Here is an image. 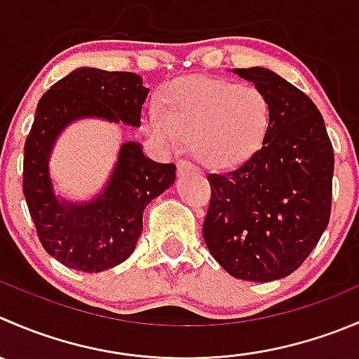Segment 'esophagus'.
<instances>
[{"instance_id":"obj_1","label":"esophagus","mask_w":359,"mask_h":359,"mask_svg":"<svg viewBox=\"0 0 359 359\" xmlns=\"http://www.w3.org/2000/svg\"><path fill=\"white\" fill-rule=\"evenodd\" d=\"M177 170H179V175H187V173H194L198 172L196 166L193 165V163L189 161H179V165H177Z\"/></svg>"}]
</instances>
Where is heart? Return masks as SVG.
<instances>
[{
  "label": "heart",
  "mask_w": 359,
  "mask_h": 359,
  "mask_svg": "<svg viewBox=\"0 0 359 359\" xmlns=\"http://www.w3.org/2000/svg\"><path fill=\"white\" fill-rule=\"evenodd\" d=\"M272 121V103L261 87L222 79H180L151 107L145 130L168 151L193 144L210 166H231L259 149Z\"/></svg>",
  "instance_id": "b5f03b06"
}]
</instances>
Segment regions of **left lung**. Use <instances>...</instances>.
<instances>
[{
	"label": "left lung",
	"instance_id": "8db88e82",
	"mask_svg": "<svg viewBox=\"0 0 359 359\" xmlns=\"http://www.w3.org/2000/svg\"><path fill=\"white\" fill-rule=\"evenodd\" d=\"M233 73L261 87L272 121L261 149L231 170L208 173V250L229 276L268 283L290 276L318 245L332 212L333 147L305 93L266 68Z\"/></svg>",
	"mask_w": 359,
	"mask_h": 359
}]
</instances>
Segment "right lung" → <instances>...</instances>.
<instances>
[{
  "instance_id": "obj_1",
  "label": "right lung",
  "mask_w": 359,
  "mask_h": 359,
  "mask_svg": "<svg viewBox=\"0 0 359 359\" xmlns=\"http://www.w3.org/2000/svg\"><path fill=\"white\" fill-rule=\"evenodd\" d=\"M149 89L130 72L79 68L41 96L24 145L22 191L43 249L65 266L96 273L123 263L142 233L145 207L175 182L173 163H156L138 142L121 145L102 193L83 203L59 200L48 159L73 121L96 117L140 126Z\"/></svg>"
}]
</instances>
